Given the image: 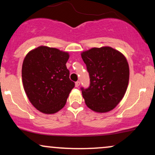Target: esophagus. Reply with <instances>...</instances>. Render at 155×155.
<instances>
[{
	"label": "esophagus",
	"instance_id": "34e87169",
	"mask_svg": "<svg viewBox=\"0 0 155 155\" xmlns=\"http://www.w3.org/2000/svg\"><path fill=\"white\" fill-rule=\"evenodd\" d=\"M79 85H80V81H76V83H75V86H76V87H79Z\"/></svg>",
	"mask_w": 155,
	"mask_h": 155
}]
</instances>
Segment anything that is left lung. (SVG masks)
<instances>
[{"label":"left lung","mask_w":155,"mask_h":155,"mask_svg":"<svg viewBox=\"0 0 155 155\" xmlns=\"http://www.w3.org/2000/svg\"><path fill=\"white\" fill-rule=\"evenodd\" d=\"M90 76V86L81 87L85 104L96 112H107L120 102L129 81L124 56L109 47L92 48L81 53Z\"/></svg>","instance_id":"obj_1"}]
</instances>
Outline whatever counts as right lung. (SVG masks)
I'll list each match as a JSON object with an SVG mask.
<instances>
[{
  "label": "right lung",
  "mask_w": 155,
  "mask_h": 155,
  "mask_svg": "<svg viewBox=\"0 0 155 155\" xmlns=\"http://www.w3.org/2000/svg\"><path fill=\"white\" fill-rule=\"evenodd\" d=\"M68 58V53L43 46L26 55L22 68L23 86L29 101L38 111L54 114L65 106L75 86L65 65Z\"/></svg>",
  "instance_id": "obj_1"
}]
</instances>
